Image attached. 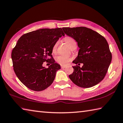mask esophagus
Returning <instances> with one entry per match:
<instances>
[{"label":"esophagus","mask_w":123,"mask_h":123,"mask_svg":"<svg viewBox=\"0 0 123 123\" xmlns=\"http://www.w3.org/2000/svg\"><path fill=\"white\" fill-rule=\"evenodd\" d=\"M61 68H62V69H64V68H66V66H61Z\"/></svg>","instance_id":"1"}]
</instances>
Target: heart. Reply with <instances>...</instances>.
Segmentation results:
<instances>
[{
  "mask_svg": "<svg viewBox=\"0 0 123 123\" xmlns=\"http://www.w3.org/2000/svg\"><path fill=\"white\" fill-rule=\"evenodd\" d=\"M64 41L68 45V47L70 48L71 49H72L73 48L76 47V43L75 41L74 40L73 38L71 37L67 36L65 37L64 39ZM58 42H57L53 46L52 48V51L55 52L56 50L57 47L58 46ZM71 60V58L68 57L64 56V55H58L57 57L55 58V61H56L59 64L61 65H66L69 62H70Z\"/></svg>",
  "mask_w": 123,
  "mask_h": 123,
  "instance_id": "1",
  "label": "heart"
}]
</instances>
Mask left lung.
<instances>
[{
    "label": "left lung",
    "mask_w": 123,
    "mask_h": 123,
    "mask_svg": "<svg viewBox=\"0 0 123 123\" xmlns=\"http://www.w3.org/2000/svg\"><path fill=\"white\" fill-rule=\"evenodd\" d=\"M67 35L78 43L79 50L73 63L74 71L69 78L74 84L82 88H90L102 80L107 72L112 55L105 38L96 31L85 27H64Z\"/></svg>",
    "instance_id": "obj_1"
}]
</instances>
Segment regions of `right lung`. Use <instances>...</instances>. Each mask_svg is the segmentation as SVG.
<instances>
[{"mask_svg": "<svg viewBox=\"0 0 123 123\" xmlns=\"http://www.w3.org/2000/svg\"><path fill=\"white\" fill-rule=\"evenodd\" d=\"M62 36L65 34L61 28H43L25 34L18 39L11 55L13 69L29 89L42 91L54 82L61 66L53 59L52 48ZM48 60L51 65L45 68L43 64Z\"/></svg>", "mask_w": 123, "mask_h": 123, "instance_id": "1", "label": "right lung"}]
</instances>
